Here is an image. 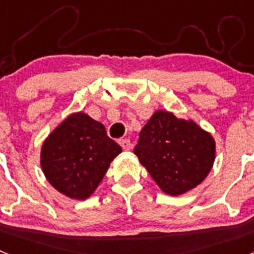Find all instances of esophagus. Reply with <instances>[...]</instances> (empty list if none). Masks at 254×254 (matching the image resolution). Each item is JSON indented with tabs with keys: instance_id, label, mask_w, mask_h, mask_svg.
<instances>
[{
	"instance_id": "34e87169",
	"label": "esophagus",
	"mask_w": 254,
	"mask_h": 254,
	"mask_svg": "<svg viewBox=\"0 0 254 254\" xmlns=\"http://www.w3.org/2000/svg\"><path fill=\"white\" fill-rule=\"evenodd\" d=\"M120 145L122 146L123 150H126V151H128V150L131 149V141L127 140V138H125V140H120Z\"/></svg>"
}]
</instances>
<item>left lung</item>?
<instances>
[{"label":"left lung","instance_id":"left-lung-1","mask_svg":"<svg viewBox=\"0 0 254 254\" xmlns=\"http://www.w3.org/2000/svg\"><path fill=\"white\" fill-rule=\"evenodd\" d=\"M133 152L164 193L181 196L208 176L216 143L193 120L159 109L141 129Z\"/></svg>","mask_w":254,"mask_h":254}]
</instances>
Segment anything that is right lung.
<instances>
[{
  "instance_id": "add662e5",
  "label": "right lung",
  "mask_w": 254,
  "mask_h": 254,
  "mask_svg": "<svg viewBox=\"0 0 254 254\" xmlns=\"http://www.w3.org/2000/svg\"><path fill=\"white\" fill-rule=\"evenodd\" d=\"M122 147L105 127L84 112L71 113L44 140L40 167L52 187L72 199L95 192Z\"/></svg>"
}]
</instances>
